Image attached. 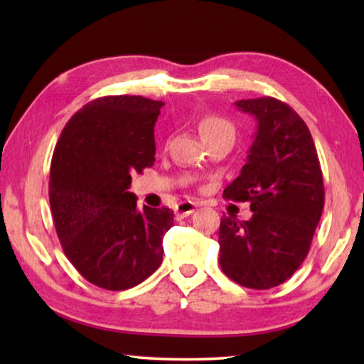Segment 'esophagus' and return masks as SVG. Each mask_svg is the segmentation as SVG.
<instances>
[{"mask_svg":"<svg viewBox=\"0 0 364 364\" xmlns=\"http://www.w3.org/2000/svg\"><path fill=\"white\" fill-rule=\"evenodd\" d=\"M196 210V204L194 202H189V200H184V202H180L176 207V215L178 217H188V215H191Z\"/></svg>","mask_w":364,"mask_h":364,"instance_id":"esophagus-1","label":"esophagus"}]
</instances>
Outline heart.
<instances>
[{"instance_id":"b5f03b06","label":"heart","mask_w":364,"mask_h":364,"mask_svg":"<svg viewBox=\"0 0 364 364\" xmlns=\"http://www.w3.org/2000/svg\"><path fill=\"white\" fill-rule=\"evenodd\" d=\"M199 132H200V136L205 139L221 133L234 134V128L230 122L223 119V117H220L217 114H205L202 115L199 120Z\"/></svg>"}]
</instances>
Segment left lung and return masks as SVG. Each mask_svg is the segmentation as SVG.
Instances as JSON below:
<instances>
[{
  "instance_id": "8db88e82",
  "label": "left lung",
  "mask_w": 364,
  "mask_h": 364,
  "mask_svg": "<svg viewBox=\"0 0 364 364\" xmlns=\"http://www.w3.org/2000/svg\"><path fill=\"white\" fill-rule=\"evenodd\" d=\"M236 106L258 127L247 162L223 197L249 202L252 218H221L218 263L234 282L263 291L291 278L310 252L324 207L323 171L311 133L291 106L271 96Z\"/></svg>"
}]
</instances>
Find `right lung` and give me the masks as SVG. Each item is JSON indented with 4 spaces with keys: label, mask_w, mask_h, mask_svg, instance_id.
<instances>
[{
    "label": "right lung",
    "mask_w": 364,
    "mask_h": 364,
    "mask_svg": "<svg viewBox=\"0 0 364 364\" xmlns=\"http://www.w3.org/2000/svg\"><path fill=\"white\" fill-rule=\"evenodd\" d=\"M162 101L104 96L72 115L49 170V204L65 257L107 291L138 286L164 257L170 208H136L132 175L156 162L154 125Z\"/></svg>",
    "instance_id": "add662e5"
}]
</instances>
